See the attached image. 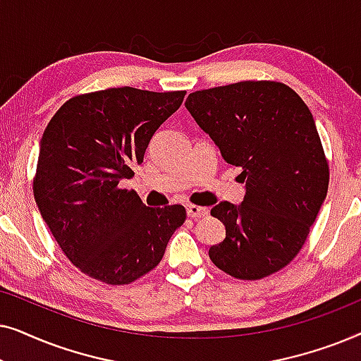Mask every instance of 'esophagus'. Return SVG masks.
Masks as SVG:
<instances>
[{
    "label": "esophagus",
    "mask_w": 361,
    "mask_h": 361,
    "mask_svg": "<svg viewBox=\"0 0 361 361\" xmlns=\"http://www.w3.org/2000/svg\"><path fill=\"white\" fill-rule=\"evenodd\" d=\"M185 209H187V215H189L190 219H204V216L209 215V209H205V207H200V205L187 204Z\"/></svg>",
    "instance_id": "esophagus-1"
}]
</instances>
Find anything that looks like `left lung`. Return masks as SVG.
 I'll return each instance as SVG.
<instances>
[{
  "instance_id": "8db88e82",
  "label": "left lung",
  "mask_w": 361,
  "mask_h": 361,
  "mask_svg": "<svg viewBox=\"0 0 361 361\" xmlns=\"http://www.w3.org/2000/svg\"><path fill=\"white\" fill-rule=\"evenodd\" d=\"M185 106L224 159L241 167L246 184L238 207L220 202L210 212L226 230L209 250L212 263L243 281L278 273L304 246L329 190L312 113L293 88L273 80L197 90Z\"/></svg>"
}]
</instances>
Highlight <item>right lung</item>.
<instances>
[{"label": "right lung", "mask_w": 361, "mask_h": 361, "mask_svg": "<svg viewBox=\"0 0 361 361\" xmlns=\"http://www.w3.org/2000/svg\"><path fill=\"white\" fill-rule=\"evenodd\" d=\"M184 97V90L106 88L71 98L49 121L34 199L63 255L83 274L111 286L140 279L161 263L185 221L182 205L149 209L135 190L120 187Z\"/></svg>", "instance_id": "1"}]
</instances>
